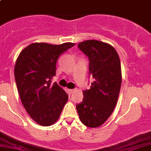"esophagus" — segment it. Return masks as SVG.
Returning <instances> with one entry per match:
<instances>
[{"instance_id": "obj_1", "label": "esophagus", "mask_w": 151, "mask_h": 151, "mask_svg": "<svg viewBox=\"0 0 151 151\" xmlns=\"http://www.w3.org/2000/svg\"><path fill=\"white\" fill-rule=\"evenodd\" d=\"M68 91H69V92L70 93H73V92H74V91H75V90H74V89H69Z\"/></svg>"}]
</instances>
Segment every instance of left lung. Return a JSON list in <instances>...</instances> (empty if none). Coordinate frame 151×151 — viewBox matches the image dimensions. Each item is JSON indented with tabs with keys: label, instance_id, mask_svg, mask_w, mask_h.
I'll use <instances>...</instances> for the list:
<instances>
[{
	"label": "left lung",
	"instance_id": "left-lung-1",
	"mask_svg": "<svg viewBox=\"0 0 151 151\" xmlns=\"http://www.w3.org/2000/svg\"><path fill=\"white\" fill-rule=\"evenodd\" d=\"M78 48L89 58V73L93 81L83 91V100L76 106L80 121L88 127L103 125L117 104L122 74L120 58L113 46L95 40L83 41Z\"/></svg>",
	"mask_w": 151,
	"mask_h": 151
}]
</instances>
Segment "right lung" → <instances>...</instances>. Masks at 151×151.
Listing matches in <instances>:
<instances>
[{
	"label": "right lung",
	"instance_id": "add662e5",
	"mask_svg": "<svg viewBox=\"0 0 151 151\" xmlns=\"http://www.w3.org/2000/svg\"><path fill=\"white\" fill-rule=\"evenodd\" d=\"M74 45L72 42H35L24 48L16 60L15 79L22 105L40 125L55 124L68 100L63 88L51 79L56 74L59 56Z\"/></svg>",
	"mask_w": 151,
	"mask_h": 151
}]
</instances>
